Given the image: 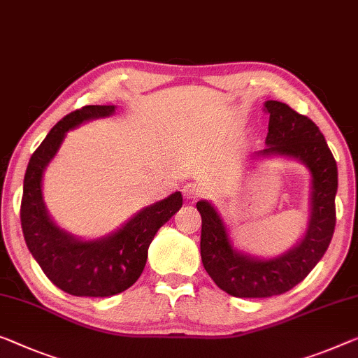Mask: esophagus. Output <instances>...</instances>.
Listing matches in <instances>:
<instances>
[{
    "mask_svg": "<svg viewBox=\"0 0 358 358\" xmlns=\"http://www.w3.org/2000/svg\"><path fill=\"white\" fill-rule=\"evenodd\" d=\"M181 191H183V196L186 197V199H189V201L199 199V197H202L206 193L204 188L197 183H186Z\"/></svg>",
    "mask_w": 358,
    "mask_h": 358,
    "instance_id": "esophagus-1",
    "label": "esophagus"
}]
</instances>
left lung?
<instances>
[{"label": "left lung", "mask_w": 358, "mask_h": 358, "mask_svg": "<svg viewBox=\"0 0 358 358\" xmlns=\"http://www.w3.org/2000/svg\"><path fill=\"white\" fill-rule=\"evenodd\" d=\"M270 115L264 151L257 157H289L310 172V215L296 246L271 259H259L233 246L230 231L212 202L197 201L202 218L201 259L215 285L234 297H271L289 291L310 273L331 243L338 165L323 133L306 115L280 101H265Z\"/></svg>", "instance_id": "left-lung-1"}]
</instances>
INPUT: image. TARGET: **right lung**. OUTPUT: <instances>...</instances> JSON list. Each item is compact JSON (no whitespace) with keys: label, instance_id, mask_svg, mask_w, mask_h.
Listing matches in <instances>:
<instances>
[{"label":"right lung","instance_id":"obj_1","mask_svg":"<svg viewBox=\"0 0 358 358\" xmlns=\"http://www.w3.org/2000/svg\"><path fill=\"white\" fill-rule=\"evenodd\" d=\"M115 106H85L51 128L31 154L24 177L20 223L27 248L45 275L59 289L80 297H109L125 291L145 270L149 244L183 204L180 191L136 212L106 236L82 239L62 230L43 201V173L59 151L69 130L104 119Z\"/></svg>","mask_w":358,"mask_h":358}]
</instances>
